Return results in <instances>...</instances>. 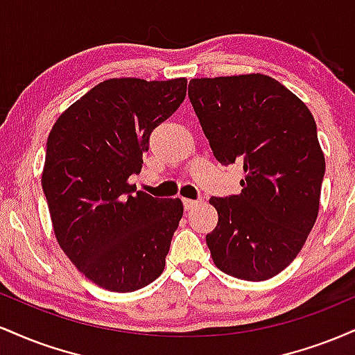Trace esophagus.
<instances>
[{
  "mask_svg": "<svg viewBox=\"0 0 355 355\" xmlns=\"http://www.w3.org/2000/svg\"><path fill=\"white\" fill-rule=\"evenodd\" d=\"M182 202H183V209H185L187 211L195 209V207L200 203V200H191V198H182Z\"/></svg>",
  "mask_w": 355,
  "mask_h": 355,
  "instance_id": "obj_1",
  "label": "esophagus"
}]
</instances>
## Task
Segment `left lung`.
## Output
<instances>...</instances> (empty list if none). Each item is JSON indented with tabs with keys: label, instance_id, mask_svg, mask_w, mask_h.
<instances>
[{
	"label": "left lung",
	"instance_id": "8db88e82",
	"mask_svg": "<svg viewBox=\"0 0 355 355\" xmlns=\"http://www.w3.org/2000/svg\"><path fill=\"white\" fill-rule=\"evenodd\" d=\"M189 98L222 165L239 162L242 191L211 197L218 223L207 235L214 263L250 282L295 259L319 214L325 158L311 110L260 73L193 78Z\"/></svg>",
	"mask_w": 355,
	"mask_h": 355
}]
</instances>
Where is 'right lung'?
<instances>
[{
	"label": "right lung",
	"mask_w": 355,
	"mask_h": 355,
	"mask_svg": "<svg viewBox=\"0 0 355 355\" xmlns=\"http://www.w3.org/2000/svg\"><path fill=\"white\" fill-rule=\"evenodd\" d=\"M187 80H105L61 113L42 175L61 250L87 279L133 292L160 277L180 198L162 200L128 183L140 173L150 133L172 116Z\"/></svg>",
	"instance_id": "obj_1"
}]
</instances>
